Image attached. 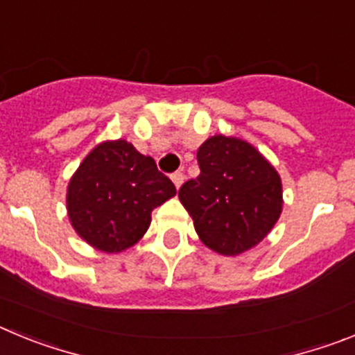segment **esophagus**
Returning <instances> with one entry per match:
<instances>
[{"mask_svg": "<svg viewBox=\"0 0 355 355\" xmlns=\"http://www.w3.org/2000/svg\"><path fill=\"white\" fill-rule=\"evenodd\" d=\"M183 181H184L183 172H174V174H172V183H174L175 188H180L181 184H183Z\"/></svg>", "mask_w": 355, "mask_h": 355, "instance_id": "esophagus-1", "label": "esophagus"}]
</instances>
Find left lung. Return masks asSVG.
<instances>
[{
  "mask_svg": "<svg viewBox=\"0 0 355 355\" xmlns=\"http://www.w3.org/2000/svg\"><path fill=\"white\" fill-rule=\"evenodd\" d=\"M200 174L180 188L200 241L224 256L252 249L283 211L277 171L254 146L215 135L197 150Z\"/></svg>",
  "mask_w": 355,
  "mask_h": 355,
  "instance_id": "left-lung-1",
  "label": "left lung"
}]
</instances>
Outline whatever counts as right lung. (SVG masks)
Returning a JSON list of instances; mask_svg holds the SVG:
<instances>
[{"mask_svg":"<svg viewBox=\"0 0 355 355\" xmlns=\"http://www.w3.org/2000/svg\"><path fill=\"white\" fill-rule=\"evenodd\" d=\"M175 196V187L126 140L90 150L67 187L72 227L94 249L114 254L146 234L150 211Z\"/></svg>","mask_w":355,"mask_h":355,"instance_id":"1","label":"right lung"}]
</instances>
